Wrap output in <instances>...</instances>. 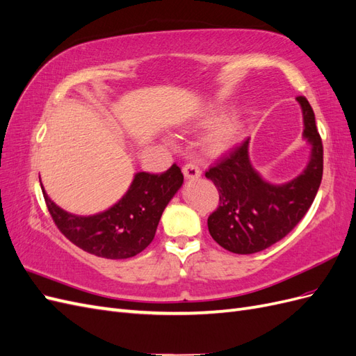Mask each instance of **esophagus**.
I'll return each instance as SVG.
<instances>
[{
    "label": "esophagus",
    "mask_w": 356,
    "mask_h": 356,
    "mask_svg": "<svg viewBox=\"0 0 356 356\" xmlns=\"http://www.w3.org/2000/svg\"><path fill=\"white\" fill-rule=\"evenodd\" d=\"M182 174H184L187 179H195L202 175V170L195 161H188V163H186L184 168H182Z\"/></svg>",
    "instance_id": "esophagus-1"
}]
</instances>
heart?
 <instances>
[{
	"mask_svg": "<svg viewBox=\"0 0 356 356\" xmlns=\"http://www.w3.org/2000/svg\"><path fill=\"white\" fill-rule=\"evenodd\" d=\"M218 120L217 114H208L204 115L200 124L202 126H211ZM242 134V124L238 118H225L212 127V131L204 138V147H207L211 154H221L230 149L236 143L241 139Z\"/></svg>",
	"mask_w": 356,
	"mask_h": 356,
	"instance_id": "heart-1",
	"label": "heart"
}]
</instances>
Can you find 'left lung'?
Instances as JSON below:
<instances>
[{"label": "left lung", "instance_id": "left-lung-1", "mask_svg": "<svg viewBox=\"0 0 356 356\" xmlns=\"http://www.w3.org/2000/svg\"><path fill=\"white\" fill-rule=\"evenodd\" d=\"M303 136L312 147L310 160L301 174L285 184L267 182L252 168L250 139L236 147L207 170L220 193V207L208 218L212 239L234 254H254L272 246L293 230L315 200L324 170V148L315 114L305 96Z\"/></svg>", "mask_w": 356, "mask_h": 356}]
</instances>
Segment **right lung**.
I'll use <instances>...</instances> for the list:
<instances>
[{
	"mask_svg": "<svg viewBox=\"0 0 356 356\" xmlns=\"http://www.w3.org/2000/svg\"><path fill=\"white\" fill-rule=\"evenodd\" d=\"M184 182L177 165L163 174L138 172L126 195L110 209L80 217L60 209L42 188L47 209L60 233L83 251L96 257L123 260L152 243L161 213Z\"/></svg>",
	"mask_w": 356,
	"mask_h": 356,
	"instance_id": "add662e5",
	"label": "right lung"
}]
</instances>
